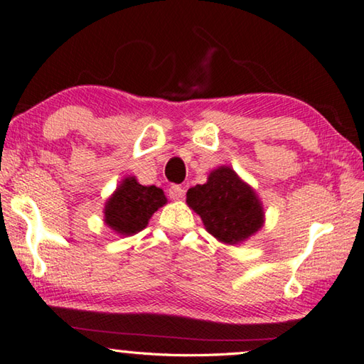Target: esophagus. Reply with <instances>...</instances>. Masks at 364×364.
<instances>
[{
  "label": "esophagus",
  "mask_w": 364,
  "mask_h": 364,
  "mask_svg": "<svg viewBox=\"0 0 364 364\" xmlns=\"http://www.w3.org/2000/svg\"><path fill=\"white\" fill-rule=\"evenodd\" d=\"M183 193H186V190H183L181 186H172L169 187V196L172 200H181Z\"/></svg>",
  "instance_id": "esophagus-1"
}]
</instances>
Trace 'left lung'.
<instances>
[{"label":"left lung","instance_id":"obj_1","mask_svg":"<svg viewBox=\"0 0 364 364\" xmlns=\"http://www.w3.org/2000/svg\"><path fill=\"white\" fill-rule=\"evenodd\" d=\"M187 205L213 237L229 245L247 240L264 223L263 206L255 190L229 166L214 169L203 186L188 188Z\"/></svg>","mask_w":364,"mask_h":364}]
</instances>
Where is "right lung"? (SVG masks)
<instances>
[{"label": "right lung", "instance_id": "add662e5", "mask_svg": "<svg viewBox=\"0 0 364 364\" xmlns=\"http://www.w3.org/2000/svg\"><path fill=\"white\" fill-rule=\"evenodd\" d=\"M166 201L161 188L141 186L135 177H126L106 201L105 223L119 235H134L146 228L153 213Z\"/></svg>", "mask_w": 364, "mask_h": 364}]
</instances>
